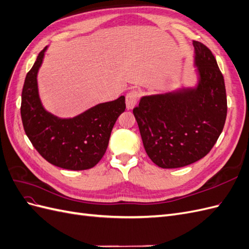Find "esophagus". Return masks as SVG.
<instances>
[{"label": "esophagus", "mask_w": 249, "mask_h": 249, "mask_svg": "<svg viewBox=\"0 0 249 249\" xmlns=\"http://www.w3.org/2000/svg\"><path fill=\"white\" fill-rule=\"evenodd\" d=\"M139 99V92L136 90H132L129 93L125 95V105L126 109H133L137 105Z\"/></svg>", "instance_id": "obj_1"}]
</instances>
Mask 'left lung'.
Returning <instances> with one entry per match:
<instances>
[{
  "mask_svg": "<svg viewBox=\"0 0 249 249\" xmlns=\"http://www.w3.org/2000/svg\"><path fill=\"white\" fill-rule=\"evenodd\" d=\"M197 81L192 87L144 95L133 113L149 159L178 168L205 157L223 130L228 105L224 79L205 44L193 41Z\"/></svg>",
  "mask_w": 249,
  "mask_h": 249,
  "instance_id": "8db88e82",
  "label": "left lung"
}]
</instances>
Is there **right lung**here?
Returning a JSON list of instances; mask_svg holds the SVG:
<instances>
[{
  "label": "right lung",
  "mask_w": 249,
  "mask_h": 249,
  "mask_svg": "<svg viewBox=\"0 0 249 249\" xmlns=\"http://www.w3.org/2000/svg\"><path fill=\"white\" fill-rule=\"evenodd\" d=\"M44 48L27 73L21 92L22 125L33 146L57 167L85 170L94 167L106 153L117 118L125 109L124 96L97 104L73 117H59L44 108L37 74L43 62Z\"/></svg>",
  "instance_id": "add662e5"
}]
</instances>
